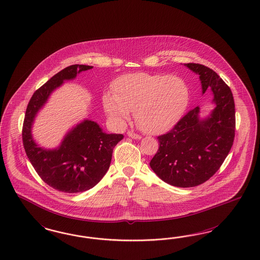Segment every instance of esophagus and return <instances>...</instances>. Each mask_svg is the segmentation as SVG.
Returning a JSON list of instances; mask_svg holds the SVG:
<instances>
[{"label":"esophagus","mask_w":260,"mask_h":260,"mask_svg":"<svg viewBox=\"0 0 260 260\" xmlns=\"http://www.w3.org/2000/svg\"><path fill=\"white\" fill-rule=\"evenodd\" d=\"M127 135H128L130 138H132V139H136V140H140V139H142V136H141V135L136 134V133H134L133 131H128V132H127Z\"/></svg>","instance_id":"1"}]
</instances>
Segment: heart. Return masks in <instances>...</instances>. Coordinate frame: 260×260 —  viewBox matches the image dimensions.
I'll use <instances>...</instances> for the list:
<instances>
[{"label": "heart", "instance_id": "1", "mask_svg": "<svg viewBox=\"0 0 260 260\" xmlns=\"http://www.w3.org/2000/svg\"><path fill=\"white\" fill-rule=\"evenodd\" d=\"M114 92L105 93L103 106L110 118L124 125L131 111L139 126L149 134L165 133L175 125L188 105L189 92L177 76L129 74L118 77Z\"/></svg>", "mask_w": 260, "mask_h": 260}]
</instances>
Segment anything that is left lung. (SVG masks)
Returning <instances> with one entry per match:
<instances>
[{
  "instance_id": "obj_1",
  "label": "left lung",
  "mask_w": 260,
  "mask_h": 260,
  "mask_svg": "<svg viewBox=\"0 0 260 260\" xmlns=\"http://www.w3.org/2000/svg\"><path fill=\"white\" fill-rule=\"evenodd\" d=\"M185 66L200 76L203 92L210 89L216 107L199 119V107L187 112L167 134L160 135L159 149L150 167L166 183L192 187L213 176L231 150L235 136L233 92L210 68L198 63Z\"/></svg>"
}]
</instances>
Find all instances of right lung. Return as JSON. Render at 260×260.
<instances>
[{
  "label": "right lung",
  "mask_w": 260,
  "mask_h": 260,
  "mask_svg": "<svg viewBox=\"0 0 260 260\" xmlns=\"http://www.w3.org/2000/svg\"><path fill=\"white\" fill-rule=\"evenodd\" d=\"M92 68L76 64L60 71L34 92L25 111L22 138L26 156L43 181L62 192H83L98 184L109 168L115 146L123 139V135L104 133L96 122L86 119L68 133L56 149L41 148L32 140L34 117L50 92Z\"/></svg>",
  "instance_id": "right-lung-1"
}]
</instances>
